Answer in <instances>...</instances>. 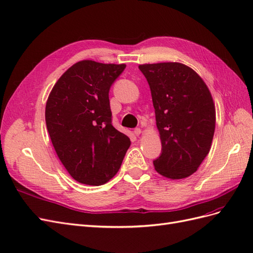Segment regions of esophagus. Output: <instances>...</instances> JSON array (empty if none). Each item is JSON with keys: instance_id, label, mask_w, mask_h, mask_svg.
Wrapping results in <instances>:
<instances>
[{"instance_id": "obj_1", "label": "esophagus", "mask_w": 253, "mask_h": 253, "mask_svg": "<svg viewBox=\"0 0 253 253\" xmlns=\"http://www.w3.org/2000/svg\"><path fill=\"white\" fill-rule=\"evenodd\" d=\"M141 132H142V131H141V129H140L139 127H137V128L134 129V134H135L136 136H139V135L141 134Z\"/></svg>"}]
</instances>
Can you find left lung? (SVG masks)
<instances>
[{"label":"left lung","mask_w":253,"mask_h":253,"mask_svg":"<svg viewBox=\"0 0 253 253\" xmlns=\"http://www.w3.org/2000/svg\"><path fill=\"white\" fill-rule=\"evenodd\" d=\"M150 85L162 154L155 170L170 179L189 177L209 154L215 129V106L205 81L178 62L140 64Z\"/></svg>","instance_id":"1"}]
</instances>
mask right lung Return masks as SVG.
Segmentation results:
<instances>
[{
  "mask_svg": "<svg viewBox=\"0 0 253 253\" xmlns=\"http://www.w3.org/2000/svg\"><path fill=\"white\" fill-rule=\"evenodd\" d=\"M126 64L93 60L75 63L53 85L45 121L55 151L67 172L80 183L100 186L119 171L131 145L112 126L109 91Z\"/></svg>",
  "mask_w": 253,
  "mask_h": 253,
  "instance_id": "1",
  "label": "right lung"
}]
</instances>
